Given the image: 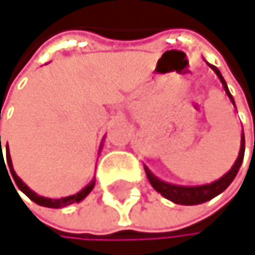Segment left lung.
Masks as SVG:
<instances>
[{
	"label": "left lung",
	"instance_id": "left-lung-1",
	"mask_svg": "<svg viewBox=\"0 0 255 255\" xmlns=\"http://www.w3.org/2000/svg\"><path fill=\"white\" fill-rule=\"evenodd\" d=\"M215 72L216 75L221 78L222 81V86L225 89V92L227 95L230 97V100L233 101L234 104V100L230 94V90L227 87V83L225 80L222 78L219 69L213 65H209ZM244 154H245V137L242 136V142H241V152H239V157L238 160H236V163L233 165V168L219 180H216L215 183H210V184H204V186H195V187H186V186H174V184H169V183H165V181H161L158 180L154 174H151V171L148 168H145V172H146V177L151 183V186L158 192L161 193L165 198L171 199L172 203L175 204H181V206H195V204H201V203H206L209 201V199L215 198L216 195H219L221 192H224L230 184L231 181L234 180V177L238 175L239 172V168L242 165V161H244Z\"/></svg>",
	"mask_w": 255,
	"mask_h": 255
}]
</instances>
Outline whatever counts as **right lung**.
I'll return each instance as SVG.
<instances>
[{
  "label": "right lung",
  "mask_w": 255,
  "mask_h": 255,
  "mask_svg": "<svg viewBox=\"0 0 255 255\" xmlns=\"http://www.w3.org/2000/svg\"><path fill=\"white\" fill-rule=\"evenodd\" d=\"M0 149H1V137H0ZM2 151V149H1ZM1 163H2V158H1ZM7 163H8V168H10V172H11V177H13V180H14V183H16V186L19 187L31 201H34L36 204H39V206H43V207H51V209H62V207H66V206H71V204H74V203H80L81 199H84L89 193H90V190L94 189V186H95V181H92L90 184H87L83 190H80L78 193H75V195H71V196H66V198H60V199H51V198H43V196H39V195H36L19 177H17L16 174H14V171H13V165H11V158H10V154H8V146H7ZM17 192V190H16Z\"/></svg>",
  "instance_id": "right-lung-1"
}]
</instances>
